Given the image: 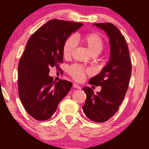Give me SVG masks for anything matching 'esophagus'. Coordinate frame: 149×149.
<instances>
[{"instance_id":"34e87169","label":"esophagus","mask_w":149,"mask_h":149,"mask_svg":"<svg viewBox=\"0 0 149 149\" xmlns=\"http://www.w3.org/2000/svg\"><path fill=\"white\" fill-rule=\"evenodd\" d=\"M73 88H74L79 89V90H80V88H80V85H78V84H76V83H73Z\"/></svg>"}]
</instances>
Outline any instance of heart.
<instances>
[{
  "instance_id": "obj_1",
  "label": "heart",
  "mask_w": 149,
  "mask_h": 149,
  "mask_svg": "<svg viewBox=\"0 0 149 149\" xmlns=\"http://www.w3.org/2000/svg\"><path fill=\"white\" fill-rule=\"evenodd\" d=\"M80 40L93 56L98 55L104 48V41L100 36L97 33H88L80 37ZM76 46L73 36H69L65 40L63 45V55L65 58H69ZM89 69H85L79 65H73L69 69V73L75 80L80 81L84 78L86 73H90Z\"/></svg>"
}]
</instances>
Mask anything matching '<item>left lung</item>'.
<instances>
[{"instance_id": "obj_1", "label": "left lung", "mask_w": 149, "mask_h": 149, "mask_svg": "<svg viewBox=\"0 0 149 149\" xmlns=\"http://www.w3.org/2000/svg\"><path fill=\"white\" fill-rule=\"evenodd\" d=\"M104 30L109 38L110 58L101 72L89 80V84L102 86L97 94L84 87L87 95L83 111L89 119L97 123L107 121L118 110L127 92L132 72L129 49L125 37L111 23L94 24Z\"/></svg>"}]
</instances>
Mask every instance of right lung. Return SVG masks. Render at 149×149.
Returning a JSON list of instances; mask_svg holds the SVG:
<instances>
[{
	"label": "right lung",
	"mask_w": 149,
	"mask_h": 149,
	"mask_svg": "<svg viewBox=\"0 0 149 149\" xmlns=\"http://www.w3.org/2000/svg\"><path fill=\"white\" fill-rule=\"evenodd\" d=\"M82 23L52 19L39 28L27 41L18 66V92L22 105L37 120L52 117L71 90L67 80L55 83L51 67L63 61V45Z\"/></svg>",
	"instance_id": "obj_1"
}]
</instances>
